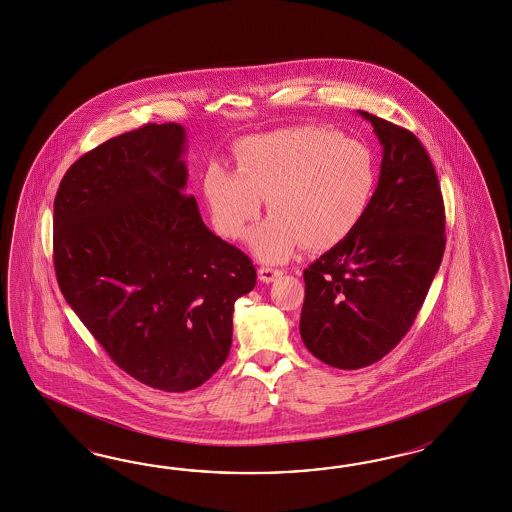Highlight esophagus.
Returning a JSON list of instances; mask_svg holds the SVG:
<instances>
[{"label":"esophagus","mask_w":512,"mask_h":512,"mask_svg":"<svg viewBox=\"0 0 512 512\" xmlns=\"http://www.w3.org/2000/svg\"><path fill=\"white\" fill-rule=\"evenodd\" d=\"M280 275H282V271H280V269H273V267H260V269H258V278H260L262 282H265V284L277 280Z\"/></svg>","instance_id":"esophagus-1"}]
</instances>
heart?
<instances>
[{"label":"heart","instance_id":"obj_1","mask_svg":"<svg viewBox=\"0 0 512 512\" xmlns=\"http://www.w3.org/2000/svg\"><path fill=\"white\" fill-rule=\"evenodd\" d=\"M235 155L237 172L220 164L207 168L205 204L217 232L237 239L267 198L271 215L249 235L262 262H286L303 245H340L365 219L378 185L370 147L325 125L249 136Z\"/></svg>","mask_w":512,"mask_h":512}]
</instances>
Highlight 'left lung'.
I'll use <instances>...</instances> for the list:
<instances>
[{
  "mask_svg": "<svg viewBox=\"0 0 512 512\" xmlns=\"http://www.w3.org/2000/svg\"><path fill=\"white\" fill-rule=\"evenodd\" d=\"M383 146L380 179L357 230L308 265L299 331L325 365L380 361L415 322L445 250L438 176L413 132L359 110Z\"/></svg>",
  "mask_w": 512,
  "mask_h": 512,
  "instance_id": "obj_1",
  "label": "left lung"
}]
</instances>
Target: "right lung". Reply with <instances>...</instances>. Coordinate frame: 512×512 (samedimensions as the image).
I'll list each match as a JSON object with an SVG mask.
<instances>
[{
	"label": "right lung",
	"mask_w": 512,
	"mask_h": 512,
	"mask_svg": "<svg viewBox=\"0 0 512 512\" xmlns=\"http://www.w3.org/2000/svg\"><path fill=\"white\" fill-rule=\"evenodd\" d=\"M187 134L147 123L82 155L54 200L59 290L134 380L200 387L232 346L235 299L256 284L249 256L213 234L183 194Z\"/></svg>",
	"instance_id": "add662e5"
}]
</instances>
